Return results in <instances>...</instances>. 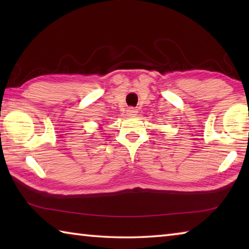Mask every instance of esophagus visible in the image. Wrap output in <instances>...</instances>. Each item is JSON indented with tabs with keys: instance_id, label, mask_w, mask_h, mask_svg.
Returning a JSON list of instances; mask_svg holds the SVG:
<instances>
[{
	"instance_id": "1",
	"label": "esophagus",
	"mask_w": 249,
	"mask_h": 249,
	"mask_svg": "<svg viewBox=\"0 0 249 249\" xmlns=\"http://www.w3.org/2000/svg\"><path fill=\"white\" fill-rule=\"evenodd\" d=\"M137 113H138V111H137L136 108H134V107H129V108L127 109V115H129V116L137 115Z\"/></svg>"
}]
</instances>
